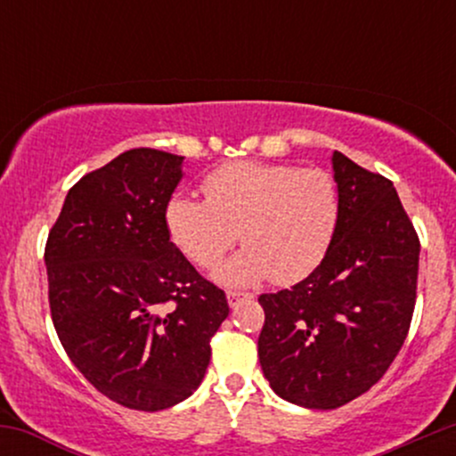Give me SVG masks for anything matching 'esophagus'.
<instances>
[{
	"label": "esophagus",
	"mask_w": 456,
	"mask_h": 456,
	"mask_svg": "<svg viewBox=\"0 0 456 456\" xmlns=\"http://www.w3.org/2000/svg\"><path fill=\"white\" fill-rule=\"evenodd\" d=\"M250 294H244V291H227V302L229 306H238L242 300H248Z\"/></svg>",
	"instance_id": "1"
}]
</instances>
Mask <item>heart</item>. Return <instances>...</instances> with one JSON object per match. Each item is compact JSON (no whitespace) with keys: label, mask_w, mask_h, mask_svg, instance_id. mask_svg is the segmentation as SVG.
I'll list each match as a JSON object with an SVG mask.
<instances>
[{"label":"heart","mask_w":456,"mask_h":456,"mask_svg":"<svg viewBox=\"0 0 456 456\" xmlns=\"http://www.w3.org/2000/svg\"><path fill=\"white\" fill-rule=\"evenodd\" d=\"M201 188L206 201L171 195L167 233L199 268L218 264L240 233L244 248L214 272L223 285L306 279L337 235L341 195L326 169L235 160L203 177Z\"/></svg>","instance_id":"obj_1"}]
</instances>
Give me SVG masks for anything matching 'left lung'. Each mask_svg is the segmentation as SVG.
I'll use <instances>...</instances> for the list:
<instances>
[{
    "label": "left lung",
    "instance_id": "left-lung-1",
    "mask_svg": "<svg viewBox=\"0 0 456 456\" xmlns=\"http://www.w3.org/2000/svg\"><path fill=\"white\" fill-rule=\"evenodd\" d=\"M341 218L317 270L261 294L259 362L281 399L337 410L384 378L410 330L420 240L388 177L332 154Z\"/></svg>",
    "mask_w": 456,
    "mask_h": 456
}]
</instances>
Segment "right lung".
<instances>
[{
    "label": "right lung",
    "instance_id": "1",
    "mask_svg": "<svg viewBox=\"0 0 456 456\" xmlns=\"http://www.w3.org/2000/svg\"><path fill=\"white\" fill-rule=\"evenodd\" d=\"M182 162L151 148L124 151L68 191L46 240L57 337L83 378L128 410L188 399L229 315L224 291L167 233Z\"/></svg>",
    "mask_w": 456,
    "mask_h": 456
}]
</instances>
